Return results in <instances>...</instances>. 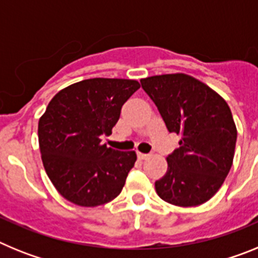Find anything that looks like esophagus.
<instances>
[{
  "label": "esophagus",
  "mask_w": 258,
  "mask_h": 258,
  "mask_svg": "<svg viewBox=\"0 0 258 258\" xmlns=\"http://www.w3.org/2000/svg\"><path fill=\"white\" fill-rule=\"evenodd\" d=\"M137 156H138V159H140V160H145V159H147L150 155L149 154H142V152H138V154H137Z\"/></svg>",
  "instance_id": "34e87169"
}]
</instances>
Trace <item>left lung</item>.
I'll list each match as a JSON object with an SVG mask.
<instances>
[{
    "label": "left lung",
    "instance_id": "8db88e82",
    "mask_svg": "<svg viewBox=\"0 0 258 258\" xmlns=\"http://www.w3.org/2000/svg\"><path fill=\"white\" fill-rule=\"evenodd\" d=\"M166 129L181 134L179 147L168 155V170L155 182L157 195L178 207L208 202L230 172L236 143L231 111L221 95L184 74L141 80Z\"/></svg>",
    "mask_w": 258,
    "mask_h": 258
}]
</instances>
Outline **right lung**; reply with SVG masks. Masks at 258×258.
<instances>
[{
    "label": "right lung",
    "mask_w": 258,
    "mask_h": 258,
    "mask_svg": "<svg viewBox=\"0 0 258 258\" xmlns=\"http://www.w3.org/2000/svg\"><path fill=\"white\" fill-rule=\"evenodd\" d=\"M138 89L136 80H83L55 94L41 116L38 143L45 170L71 203L97 207L121 192L137 155L101 141L111 134L122 104Z\"/></svg>",
    "instance_id": "add662e5"
}]
</instances>
